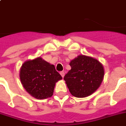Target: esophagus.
<instances>
[{
    "mask_svg": "<svg viewBox=\"0 0 126 126\" xmlns=\"http://www.w3.org/2000/svg\"><path fill=\"white\" fill-rule=\"evenodd\" d=\"M60 75H61V77H64V76H65V72H63V71H61V72H60Z\"/></svg>",
    "mask_w": 126,
    "mask_h": 126,
    "instance_id": "34e87169",
    "label": "esophagus"
}]
</instances>
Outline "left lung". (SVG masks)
Here are the masks:
<instances>
[{"instance_id":"1","label":"left lung","mask_w":126,"mask_h":126,"mask_svg":"<svg viewBox=\"0 0 126 126\" xmlns=\"http://www.w3.org/2000/svg\"><path fill=\"white\" fill-rule=\"evenodd\" d=\"M71 69L64 80L76 97H86L97 90L104 77L103 66L93 57L80 55L70 62Z\"/></svg>"}]
</instances>
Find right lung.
<instances>
[{"label": "right lung", "mask_w": 126, "mask_h": 126, "mask_svg": "<svg viewBox=\"0 0 126 126\" xmlns=\"http://www.w3.org/2000/svg\"><path fill=\"white\" fill-rule=\"evenodd\" d=\"M19 77L25 90L38 99L51 97L55 83L62 79L54 65L40 57L25 61L21 67Z\"/></svg>", "instance_id": "obj_1"}]
</instances>
